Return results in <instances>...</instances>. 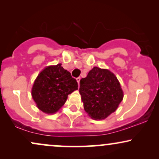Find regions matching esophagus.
<instances>
[{"label":"esophagus","mask_w":159,"mask_h":159,"mask_svg":"<svg viewBox=\"0 0 159 159\" xmlns=\"http://www.w3.org/2000/svg\"><path fill=\"white\" fill-rule=\"evenodd\" d=\"M80 80H81V78H80V77L76 78V81H77V82H78V86H79V84H80Z\"/></svg>","instance_id":"34e87169"}]
</instances>
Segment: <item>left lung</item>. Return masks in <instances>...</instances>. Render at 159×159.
Masks as SVG:
<instances>
[{
    "label": "left lung",
    "instance_id": "obj_1",
    "mask_svg": "<svg viewBox=\"0 0 159 159\" xmlns=\"http://www.w3.org/2000/svg\"><path fill=\"white\" fill-rule=\"evenodd\" d=\"M79 93L84 109L94 120H103L117 110L124 92L115 74L107 69L93 67L80 81Z\"/></svg>",
    "mask_w": 159,
    "mask_h": 159
}]
</instances>
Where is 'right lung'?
<instances>
[{
  "instance_id": "right-lung-1",
  "label": "right lung",
  "mask_w": 159,
  "mask_h": 159,
  "mask_svg": "<svg viewBox=\"0 0 159 159\" xmlns=\"http://www.w3.org/2000/svg\"><path fill=\"white\" fill-rule=\"evenodd\" d=\"M78 89V83L61 64L47 66L38 75L31 94L37 107L46 114H54L62 107L68 95Z\"/></svg>"
}]
</instances>
